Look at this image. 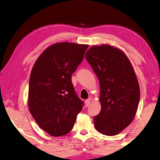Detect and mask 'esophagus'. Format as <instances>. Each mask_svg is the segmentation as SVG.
<instances>
[{"instance_id":"34e87169","label":"esophagus","mask_w":160,"mask_h":160,"mask_svg":"<svg viewBox=\"0 0 160 160\" xmlns=\"http://www.w3.org/2000/svg\"><path fill=\"white\" fill-rule=\"evenodd\" d=\"M90 102H91V101H90V99H86V100H85V106H86V107H88L90 106Z\"/></svg>"}]
</instances>
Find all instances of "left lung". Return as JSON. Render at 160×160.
Returning a JSON list of instances; mask_svg holds the SVG:
<instances>
[{
    "mask_svg": "<svg viewBox=\"0 0 160 160\" xmlns=\"http://www.w3.org/2000/svg\"><path fill=\"white\" fill-rule=\"evenodd\" d=\"M86 60L98 78L102 109L94 117L97 131L115 135L126 128L136 113L140 87L134 70L122 51L107 44L94 46Z\"/></svg>",
    "mask_w": 160,
    "mask_h": 160,
    "instance_id": "1",
    "label": "left lung"
}]
</instances>
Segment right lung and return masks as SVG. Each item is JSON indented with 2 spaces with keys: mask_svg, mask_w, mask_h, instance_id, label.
<instances>
[{
  "mask_svg": "<svg viewBox=\"0 0 160 160\" xmlns=\"http://www.w3.org/2000/svg\"><path fill=\"white\" fill-rule=\"evenodd\" d=\"M88 45L63 42L50 46L32 70L28 104L38 125L52 136L71 131L84 102L78 97L72 74L82 61Z\"/></svg>",
  "mask_w": 160,
  "mask_h": 160,
  "instance_id": "1",
  "label": "right lung"
}]
</instances>
